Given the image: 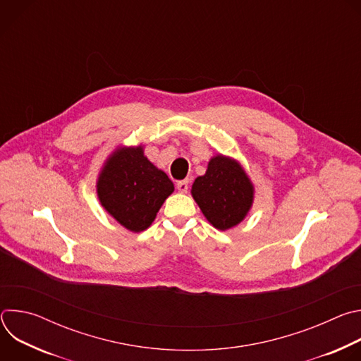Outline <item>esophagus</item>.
I'll list each match as a JSON object with an SVG mask.
<instances>
[{"instance_id": "obj_1", "label": "esophagus", "mask_w": 361, "mask_h": 361, "mask_svg": "<svg viewBox=\"0 0 361 361\" xmlns=\"http://www.w3.org/2000/svg\"><path fill=\"white\" fill-rule=\"evenodd\" d=\"M177 190L180 192H187L188 191V180H183L177 183Z\"/></svg>"}]
</instances>
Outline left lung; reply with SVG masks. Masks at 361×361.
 <instances>
[{
    "label": "left lung",
    "mask_w": 361,
    "mask_h": 361,
    "mask_svg": "<svg viewBox=\"0 0 361 361\" xmlns=\"http://www.w3.org/2000/svg\"><path fill=\"white\" fill-rule=\"evenodd\" d=\"M254 184L241 163L224 154H214L204 176H198L191 195L207 221L226 231L238 226L254 202Z\"/></svg>",
    "instance_id": "1"
}]
</instances>
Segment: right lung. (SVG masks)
Segmentation results:
<instances>
[{
    "mask_svg": "<svg viewBox=\"0 0 361 361\" xmlns=\"http://www.w3.org/2000/svg\"><path fill=\"white\" fill-rule=\"evenodd\" d=\"M95 190L102 209L128 231L140 233L156 220L174 184L145 157L144 144H120L102 163Z\"/></svg>",
    "mask_w": 361,
    "mask_h": 361,
    "instance_id": "add662e5",
    "label": "right lung"
}]
</instances>
